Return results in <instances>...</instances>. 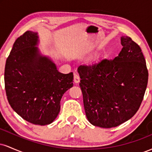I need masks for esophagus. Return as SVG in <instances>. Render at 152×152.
Here are the masks:
<instances>
[{
	"instance_id": "obj_1",
	"label": "esophagus",
	"mask_w": 152,
	"mask_h": 152,
	"mask_svg": "<svg viewBox=\"0 0 152 152\" xmlns=\"http://www.w3.org/2000/svg\"><path fill=\"white\" fill-rule=\"evenodd\" d=\"M74 81L75 83H78L80 82V77L78 74H74Z\"/></svg>"
}]
</instances>
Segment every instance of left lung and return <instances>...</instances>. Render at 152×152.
<instances>
[{
	"label": "left lung",
	"mask_w": 152,
	"mask_h": 152,
	"mask_svg": "<svg viewBox=\"0 0 152 152\" xmlns=\"http://www.w3.org/2000/svg\"><path fill=\"white\" fill-rule=\"evenodd\" d=\"M121 44L113 60L78 68L86 116L94 126L111 128L128 121L144 98L148 71L142 49L128 36H121Z\"/></svg>",
	"instance_id": "1"
}]
</instances>
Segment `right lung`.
I'll list each match as a JSON object with an SVG mask.
<instances>
[{
    "mask_svg": "<svg viewBox=\"0 0 152 152\" xmlns=\"http://www.w3.org/2000/svg\"><path fill=\"white\" fill-rule=\"evenodd\" d=\"M39 42L34 31L17 38L6 60L4 80L12 109L26 121L43 126L58 115L63 95L74 85V74L59 72L38 48Z\"/></svg>",
    "mask_w": 152,
    "mask_h": 152,
    "instance_id": "add662e5",
    "label": "right lung"
}]
</instances>
